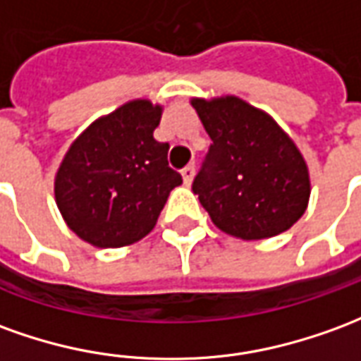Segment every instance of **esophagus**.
I'll list each match as a JSON object with an SVG mask.
<instances>
[{"label": "esophagus", "instance_id": "obj_1", "mask_svg": "<svg viewBox=\"0 0 361 361\" xmlns=\"http://www.w3.org/2000/svg\"><path fill=\"white\" fill-rule=\"evenodd\" d=\"M181 176H183V183H185V185H189V183H191V180H193V176H195V166H193V164L185 166V168L181 170Z\"/></svg>", "mask_w": 361, "mask_h": 361}]
</instances>
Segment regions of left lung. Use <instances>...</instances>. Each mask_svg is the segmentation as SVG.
I'll use <instances>...</instances> for the list:
<instances>
[{"instance_id":"8db88e82","label":"left lung","mask_w":361,"mask_h":361,"mask_svg":"<svg viewBox=\"0 0 361 361\" xmlns=\"http://www.w3.org/2000/svg\"><path fill=\"white\" fill-rule=\"evenodd\" d=\"M191 105L213 140L191 183L211 221L242 240L291 228L311 193L307 164L293 140L238 97Z\"/></svg>"}]
</instances>
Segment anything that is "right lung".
Masks as SVG:
<instances>
[{"label":"right lung","mask_w":361,"mask_h":361,"mask_svg":"<svg viewBox=\"0 0 361 361\" xmlns=\"http://www.w3.org/2000/svg\"><path fill=\"white\" fill-rule=\"evenodd\" d=\"M162 109L130 102L95 121L70 146L54 193L68 226L97 248H119L154 228L166 199L181 183L168 164V142L154 128Z\"/></svg>","instance_id":"1"}]
</instances>
